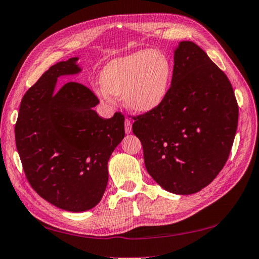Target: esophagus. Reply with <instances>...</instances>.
I'll use <instances>...</instances> for the list:
<instances>
[{"mask_svg": "<svg viewBox=\"0 0 259 259\" xmlns=\"http://www.w3.org/2000/svg\"><path fill=\"white\" fill-rule=\"evenodd\" d=\"M124 130L126 134H130L131 130H133V122L129 119V117H125L124 121Z\"/></svg>", "mask_w": 259, "mask_h": 259, "instance_id": "obj_1", "label": "esophagus"}]
</instances>
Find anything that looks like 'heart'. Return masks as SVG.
Returning a JSON list of instances; mask_svg holds the SVG:
<instances>
[{
  "instance_id": "heart-1",
  "label": "heart",
  "mask_w": 259,
  "mask_h": 259,
  "mask_svg": "<svg viewBox=\"0 0 259 259\" xmlns=\"http://www.w3.org/2000/svg\"><path fill=\"white\" fill-rule=\"evenodd\" d=\"M172 79V64L158 50H143L112 61L102 71L97 95L106 104L113 96L123 97L124 104L136 112H148L166 97Z\"/></svg>"
}]
</instances>
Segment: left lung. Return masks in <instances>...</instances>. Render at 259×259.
I'll use <instances>...</instances> for the list:
<instances>
[{
  "label": "left lung",
  "mask_w": 259,
  "mask_h": 259,
  "mask_svg": "<svg viewBox=\"0 0 259 259\" xmlns=\"http://www.w3.org/2000/svg\"><path fill=\"white\" fill-rule=\"evenodd\" d=\"M238 116L227 74L198 45L181 41L166 97L152 111L134 116L146 170L173 194L201 190L228 161Z\"/></svg>",
  "instance_id": "8db88e82"
}]
</instances>
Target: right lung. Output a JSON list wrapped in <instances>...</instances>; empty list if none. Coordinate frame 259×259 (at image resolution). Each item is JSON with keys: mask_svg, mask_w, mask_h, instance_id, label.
<instances>
[{"mask_svg": "<svg viewBox=\"0 0 259 259\" xmlns=\"http://www.w3.org/2000/svg\"><path fill=\"white\" fill-rule=\"evenodd\" d=\"M77 58L45 71L23 95L15 126L23 171L41 198L70 211L100 203L109 180L107 162L124 137V115L103 119L100 100L76 81L56 86L63 74L80 71Z\"/></svg>", "mask_w": 259, "mask_h": 259, "instance_id": "right-lung-1", "label": "right lung"}]
</instances>
